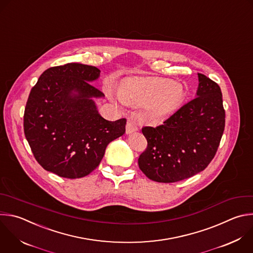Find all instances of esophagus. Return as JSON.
I'll list each match as a JSON object with an SVG mask.
<instances>
[{
    "label": "esophagus",
    "mask_w": 253,
    "mask_h": 253,
    "mask_svg": "<svg viewBox=\"0 0 253 253\" xmlns=\"http://www.w3.org/2000/svg\"><path fill=\"white\" fill-rule=\"evenodd\" d=\"M138 130L137 125L135 124V122L133 121H128L126 124V133L127 134H131L133 132H136Z\"/></svg>",
    "instance_id": "1"
}]
</instances>
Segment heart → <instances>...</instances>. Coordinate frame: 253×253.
<instances>
[{
	"mask_svg": "<svg viewBox=\"0 0 253 253\" xmlns=\"http://www.w3.org/2000/svg\"><path fill=\"white\" fill-rule=\"evenodd\" d=\"M122 102L145 106L147 114L162 119L176 112L185 102L187 90L184 84L167 78L134 79L122 84L118 91Z\"/></svg>",
	"mask_w": 253,
	"mask_h": 253,
	"instance_id": "heart-1",
	"label": "heart"
}]
</instances>
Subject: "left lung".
Masks as SVG:
<instances>
[{
	"label": "left lung",
	"instance_id": "left-lung-1",
	"mask_svg": "<svg viewBox=\"0 0 253 253\" xmlns=\"http://www.w3.org/2000/svg\"><path fill=\"white\" fill-rule=\"evenodd\" d=\"M196 98L157 127H143L147 149L140 170L152 181L175 183L204 171L213 159L224 130L225 112L218 84L198 73Z\"/></svg>",
	"mask_w": 253,
	"mask_h": 253
}]
</instances>
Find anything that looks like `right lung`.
<instances>
[{
    "label": "right lung",
    "instance_id": "add662e5",
    "mask_svg": "<svg viewBox=\"0 0 253 253\" xmlns=\"http://www.w3.org/2000/svg\"><path fill=\"white\" fill-rule=\"evenodd\" d=\"M100 70L67 63L46 69L32 88L24 130L32 152L44 170L77 179L100 164L107 145L125 133L126 119H104L95 98L104 94L90 82Z\"/></svg>",
    "mask_w": 253,
    "mask_h": 253
}]
</instances>
